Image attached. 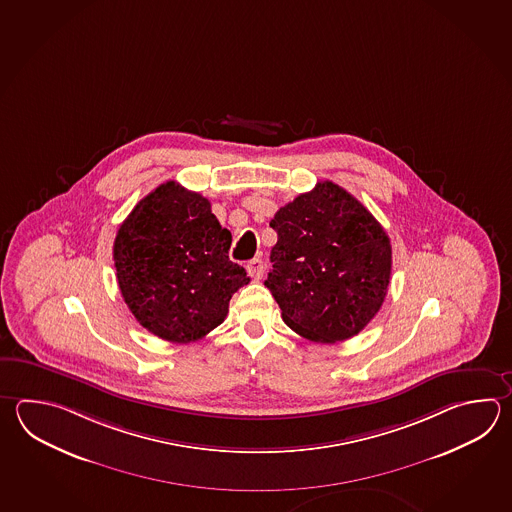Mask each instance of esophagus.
<instances>
[{
    "label": "esophagus",
    "instance_id": "34e87169",
    "mask_svg": "<svg viewBox=\"0 0 512 512\" xmlns=\"http://www.w3.org/2000/svg\"><path fill=\"white\" fill-rule=\"evenodd\" d=\"M246 270H248V273H250L255 281H259L262 277V272H264V262H262V259H259V257H255V259H251V261L246 264Z\"/></svg>",
    "mask_w": 512,
    "mask_h": 512
}]
</instances>
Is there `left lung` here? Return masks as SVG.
I'll use <instances>...</instances> for the list:
<instances>
[{
    "mask_svg": "<svg viewBox=\"0 0 512 512\" xmlns=\"http://www.w3.org/2000/svg\"><path fill=\"white\" fill-rule=\"evenodd\" d=\"M266 288L295 334L337 343L359 334L385 301L392 246L374 215L334 182L275 213Z\"/></svg>",
    "mask_w": 512,
    "mask_h": 512,
    "instance_id": "1",
    "label": "left lung"
}]
</instances>
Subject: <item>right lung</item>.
I'll return each mask as SVG.
<instances>
[{
	"label": "right lung",
	"instance_id": "add662e5",
	"mask_svg": "<svg viewBox=\"0 0 512 512\" xmlns=\"http://www.w3.org/2000/svg\"><path fill=\"white\" fill-rule=\"evenodd\" d=\"M231 233L200 193L160 184L122 222L113 246L116 279L136 321L171 343L199 341L228 315L248 284L230 261Z\"/></svg>",
	"mask_w": 512,
	"mask_h": 512
}]
</instances>
